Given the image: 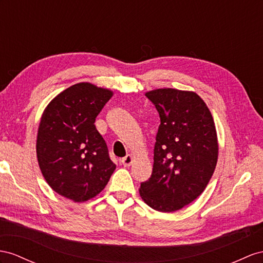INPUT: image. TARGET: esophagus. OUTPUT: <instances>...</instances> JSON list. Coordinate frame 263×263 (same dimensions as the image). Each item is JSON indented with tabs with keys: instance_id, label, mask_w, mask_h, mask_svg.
<instances>
[{
	"instance_id": "1",
	"label": "esophagus",
	"mask_w": 263,
	"mask_h": 263,
	"mask_svg": "<svg viewBox=\"0 0 263 263\" xmlns=\"http://www.w3.org/2000/svg\"><path fill=\"white\" fill-rule=\"evenodd\" d=\"M121 162H122V164L124 166H130L133 162V158L131 154H126V156L124 158H122V160H121Z\"/></svg>"
}]
</instances>
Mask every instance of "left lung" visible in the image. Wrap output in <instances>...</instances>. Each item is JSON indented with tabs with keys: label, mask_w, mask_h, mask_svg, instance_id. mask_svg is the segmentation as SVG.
Wrapping results in <instances>:
<instances>
[{
	"label": "left lung",
	"mask_w": 263,
	"mask_h": 263,
	"mask_svg": "<svg viewBox=\"0 0 263 263\" xmlns=\"http://www.w3.org/2000/svg\"><path fill=\"white\" fill-rule=\"evenodd\" d=\"M161 123L154 144L151 178L140 197L160 212L178 211L204 191L218 162L219 144L212 114L196 92L171 87L145 93Z\"/></svg>",
	"instance_id": "obj_1"
}]
</instances>
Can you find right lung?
I'll return each mask as SVG.
<instances>
[{
  "label": "right lung",
  "instance_id": "right-lung-1",
  "mask_svg": "<svg viewBox=\"0 0 263 263\" xmlns=\"http://www.w3.org/2000/svg\"><path fill=\"white\" fill-rule=\"evenodd\" d=\"M113 92L80 82L46 105L36 137L39 166L60 196L85 202L102 191L117 165L94 122Z\"/></svg>",
  "mask_w": 263,
  "mask_h": 263
}]
</instances>
